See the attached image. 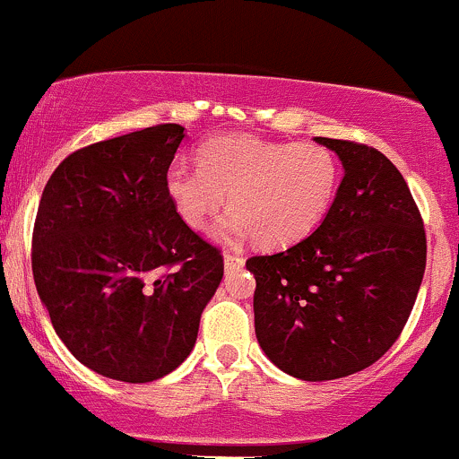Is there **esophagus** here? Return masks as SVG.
Wrapping results in <instances>:
<instances>
[{
	"instance_id": "1",
	"label": "esophagus",
	"mask_w": 459,
	"mask_h": 459,
	"mask_svg": "<svg viewBox=\"0 0 459 459\" xmlns=\"http://www.w3.org/2000/svg\"><path fill=\"white\" fill-rule=\"evenodd\" d=\"M224 267L226 272H233L244 267V256L241 255H230V252H224Z\"/></svg>"
}]
</instances>
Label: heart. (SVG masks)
I'll list each match as a JSON object with an SVG mask.
<instances>
[{
  "mask_svg": "<svg viewBox=\"0 0 459 459\" xmlns=\"http://www.w3.org/2000/svg\"><path fill=\"white\" fill-rule=\"evenodd\" d=\"M198 170L175 166L166 192L189 229H204L222 207V237L255 235L267 247L291 246L313 233L330 212L339 163L321 144L222 135L200 146Z\"/></svg>",
  "mask_w": 459,
  "mask_h": 459,
  "instance_id": "obj_1",
  "label": "heart"
}]
</instances>
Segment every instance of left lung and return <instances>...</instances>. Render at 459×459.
Here are the masks:
<instances>
[{"instance_id": "obj_1", "label": "left lung", "mask_w": 459, "mask_h": 459, "mask_svg": "<svg viewBox=\"0 0 459 459\" xmlns=\"http://www.w3.org/2000/svg\"><path fill=\"white\" fill-rule=\"evenodd\" d=\"M345 177L313 235L246 261L255 273V332L265 356L307 382L336 380L391 350L412 313L428 239L408 183L386 155L315 138Z\"/></svg>"}]
</instances>
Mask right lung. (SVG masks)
<instances>
[{"label": "right lung", "mask_w": 459, "mask_h": 459, "mask_svg": "<svg viewBox=\"0 0 459 459\" xmlns=\"http://www.w3.org/2000/svg\"><path fill=\"white\" fill-rule=\"evenodd\" d=\"M183 138L168 123L71 152L36 213V291L68 351L112 380L175 371L224 276L218 247L183 222L166 192Z\"/></svg>", "instance_id": "add662e5"}]
</instances>
